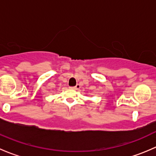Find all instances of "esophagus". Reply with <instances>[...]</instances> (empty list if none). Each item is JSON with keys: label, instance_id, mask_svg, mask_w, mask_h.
I'll return each mask as SVG.
<instances>
[{"label": "esophagus", "instance_id": "obj_1", "mask_svg": "<svg viewBox=\"0 0 156 156\" xmlns=\"http://www.w3.org/2000/svg\"><path fill=\"white\" fill-rule=\"evenodd\" d=\"M80 85L79 84H77L76 86H75V87H73V89H75V90H79L80 89Z\"/></svg>", "mask_w": 156, "mask_h": 156}]
</instances>
